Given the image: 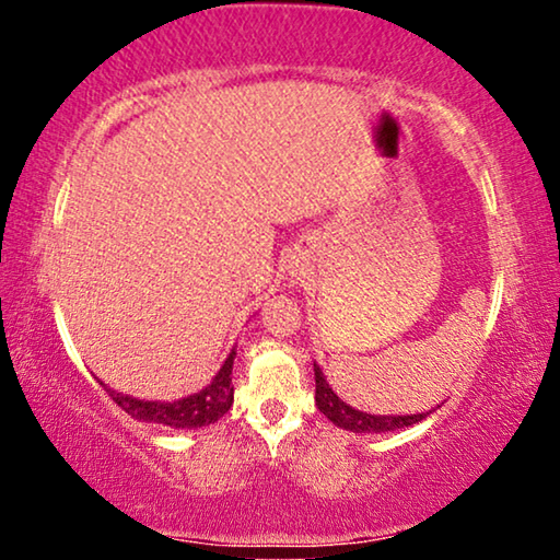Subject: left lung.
<instances>
[{
  "label": "left lung",
  "mask_w": 560,
  "mask_h": 560,
  "mask_svg": "<svg viewBox=\"0 0 560 560\" xmlns=\"http://www.w3.org/2000/svg\"><path fill=\"white\" fill-rule=\"evenodd\" d=\"M314 373H316V405H318V410L324 412L330 422L338 424L340 430L368 432V434L395 432V430L410 428V424L424 420V417L432 412V410L420 412V415H368V412H360V410H355V407H350L348 402L340 400V397L334 393V387L326 383V375L316 363H314Z\"/></svg>",
  "instance_id": "8db88e82"
}]
</instances>
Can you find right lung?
Returning <instances> with one entry per match:
<instances>
[{"label":"right lung","instance_id":"add662e5","mask_svg":"<svg viewBox=\"0 0 560 560\" xmlns=\"http://www.w3.org/2000/svg\"><path fill=\"white\" fill-rule=\"evenodd\" d=\"M234 355L236 350H232L226 355L224 365L220 368V373L212 377V383L202 387L200 393L179 397L175 402H158V400H138V397L122 395L110 390V387L98 381L103 385L113 402H116L120 410H126L130 417L143 422H153V424H163V428H173V430H197V428H207L220 420V417L230 410L234 402V385H232V365H234Z\"/></svg>","mask_w":560,"mask_h":560}]
</instances>
